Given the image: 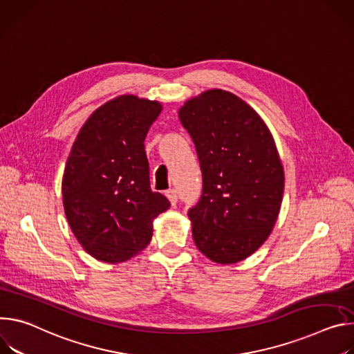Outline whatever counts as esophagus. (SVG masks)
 <instances>
[{"mask_svg":"<svg viewBox=\"0 0 354 354\" xmlns=\"http://www.w3.org/2000/svg\"><path fill=\"white\" fill-rule=\"evenodd\" d=\"M166 197L169 198V201L171 203V205H176L177 200H178V197H177V192H176V189H173V188L167 189V191H166Z\"/></svg>","mask_w":354,"mask_h":354,"instance_id":"esophagus-1","label":"esophagus"}]
</instances>
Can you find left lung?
Wrapping results in <instances>:
<instances>
[{
	"label": "left lung",
	"mask_w": 354,
	"mask_h": 354,
	"mask_svg": "<svg viewBox=\"0 0 354 354\" xmlns=\"http://www.w3.org/2000/svg\"><path fill=\"white\" fill-rule=\"evenodd\" d=\"M203 173V194L188 211L195 245L233 264L253 254L280 214L284 169L260 115L242 98L214 88L180 108Z\"/></svg>",
	"instance_id": "obj_1"
}]
</instances>
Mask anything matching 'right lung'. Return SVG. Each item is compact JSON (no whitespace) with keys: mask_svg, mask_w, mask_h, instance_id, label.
<instances>
[{"mask_svg":"<svg viewBox=\"0 0 354 354\" xmlns=\"http://www.w3.org/2000/svg\"><path fill=\"white\" fill-rule=\"evenodd\" d=\"M162 104L120 95L95 109L78 132L63 173L67 222L97 260L121 263L142 252L153 219L170 203L153 192L145 138Z\"/></svg>","mask_w":354,"mask_h":354,"instance_id":"1","label":"right lung"}]
</instances>
